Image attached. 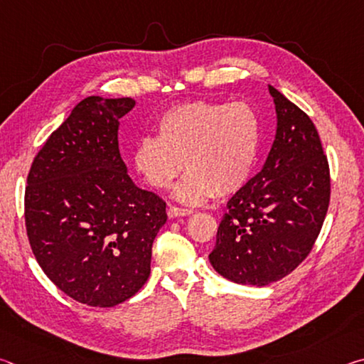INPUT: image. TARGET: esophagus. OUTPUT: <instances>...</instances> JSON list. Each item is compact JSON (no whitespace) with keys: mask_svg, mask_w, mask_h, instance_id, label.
Instances as JSON below:
<instances>
[{"mask_svg":"<svg viewBox=\"0 0 364 364\" xmlns=\"http://www.w3.org/2000/svg\"><path fill=\"white\" fill-rule=\"evenodd\" d=\"M167 212H168V217H170V218H176V217H188V215L193 213V210H191V208L175 207V205H170Z\"/></svg>","mask_w":364,"mask_h":364,"instance_id":"obj_1","label":"esophagus"}]
</instances>
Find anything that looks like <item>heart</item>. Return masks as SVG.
<instances>
[{
    "mask_svg": "<svg viewBox=\"0 0 364 364\" xmlns=\"http://www.w3.org/2000/svg\"><path fill=\"white\" fill-rule=\"evenodd\" d=\"M157 136H141L133 147V165L156 189L175 188V199L202 204L217 194L231 196L249 183L262 144L257 110L247 102L189 101L159 117Z\"/></svg>",
    "mask_w": 364,
    "mask_h": 364,
    "instance_id": "1",
    "label": "heart"
}]
</instances>
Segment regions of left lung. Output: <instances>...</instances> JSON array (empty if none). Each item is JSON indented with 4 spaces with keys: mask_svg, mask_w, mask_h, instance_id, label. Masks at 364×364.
<instances>
[{
    "mask_svg": "<svg viewBox=\"0 0 364 364\" xmlns=\"http://www.w3.org/2000/svg\"><path fill=\"white\" fill-rule=\"evenodd\" d=\"M274 143L262 170L228 200L212 267L237 284L267 286L299 267L315 245L331 199L329 164L310 117L268 85Z\"/></svg>",
    "mask_w": 364,
    "mask_h": 364,
    "instance_id": "1",
    "label": "left lung"
}]
</instances>
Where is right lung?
<instances>
[{"mask_svg":"<svg viewBox=\"0 0 364 364\" xmlns=\"http://www.w3.org/2000/svg\"><path fill=\"white\" fill-rule=\"evenodd\" d=\"M132 97L80 101L36 154L27 176L26 226L45 274L80 304L109 308L151 273L165 202L127 173L120 119Z\"/></svg>","mask_w":364,"mask_h":364,"instance_id":"right-lung-1","label":"right lung"}]
</instances>
